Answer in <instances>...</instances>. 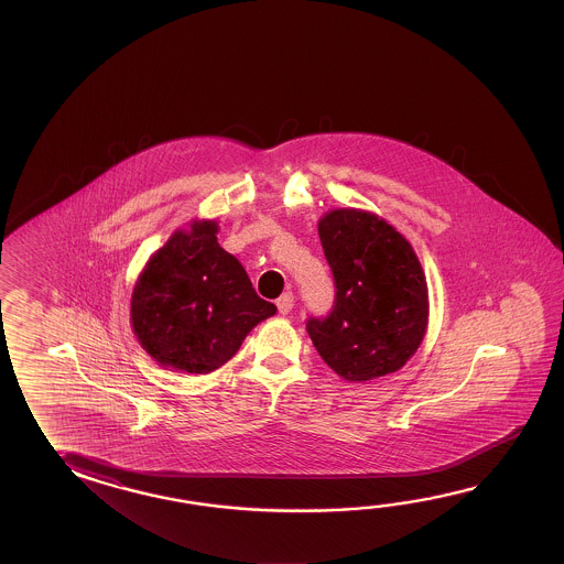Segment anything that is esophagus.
<instances>
[{
    "label": "esophagus",
    "mask_w": 564,
    "mask_h": 564,
    "mask_svg": "<svg viewBox=\"0 0 564 564\" xmlns=\"http://www.w3.org/2000/svg\"><path fill=\"white\" fill-rule=\"evenodd\" d=\"M293 305H295L293 293H283V295L276 300V310H279L281 315H288L289 311L293 310Z\"/></svg>",
    "instance_id": "1"
}]
</instances>
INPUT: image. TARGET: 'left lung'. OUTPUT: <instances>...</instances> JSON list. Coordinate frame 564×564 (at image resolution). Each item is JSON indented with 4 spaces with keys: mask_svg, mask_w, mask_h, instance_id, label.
I'll return each mask as SVG.
<instances>
[{
    "mask_svg": "<svg viewBox=\"0 0 564 564\" xmlns=\"http://www.w3.org/2000/svg\"><path fill=\"white\" fill-rule=\"evenodd\" d=\"M317 230L335 279L334 310L307 322L317 354L339 378L357 383L402 369L422 344L430 315L414 247L361 208H334Z\"/></svg>",
    "mask_w": 564,
    "mask_h": 564,
    "instance_id": "8db88e82",
    "label": "left lung"
}]
</instances>
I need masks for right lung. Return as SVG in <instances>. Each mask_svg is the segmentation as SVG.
<instances>
[{
    "label": "right lung",
    "instance_id": "add662e5",
    "mask_svg": "<svg viewBox=\"0 0 564 564\" xmlns=\"http://www.w3.org/2000/svg\"><path fill=\"white\" fill-rule=\"evenodd\" d=\"M217 220L174 230L144 264L130 300L142 349L162 368L210 373L276 307L254 293L239 259L217 241Z\"/></svg>",
    "mask_w": 564,
    "mask_h": 564
}]
</instances>
